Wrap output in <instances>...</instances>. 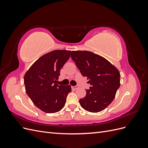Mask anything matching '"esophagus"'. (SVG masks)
<instances>
[{
	"instance_id": "34e87169",
	"label": "esophagus",
	"mask_w": 148,
	"mask_h": 148,
	"mask_svg": "<svg viewBox=\"0 0 148 148\" xmlns=\"http://www.w3.org/2000/svg\"><path fill=\"white\" fill-rule=\"evenodd\" d=\"M78 88V86H71V88H72L73 89H77V88Z\"/></svg>"
}]
</instances>
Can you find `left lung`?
<instances>
[{"label":"left lung","instance_id":"1","mask_svg":"<svg viewBox=\"0 0 148 148\" xmlns=\"http://www.w3.org/2000/svg\"><path fill=\"white\" fill-rule=\"evenodd\" d=\"M71 57L91 84L86 89V96L79 100L80 105L90 112L105 109L113 101L120 87L119 71L105 58L89 51H72Z\"/></svg>","mask_w":148,"mask_h":148}]
</instances>
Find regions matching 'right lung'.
<instances>
[{
  "label": "right lung",
  "instance_id": "obj_1",
  "mask_svg": "<svg viewBox=\"0 0 148 148\" xmlns=\"http://www.w3.org/2000/svg\"><path fill=\"white\" fill-rule=\"evenodd\" d=\"M70 51L55 50L42 56L26 71L25 90L38 108L46 113H56L65 104L70 85H58L60 69L70 57Z\"/></svg>",
  "mask_w": 148,
  "mask_h": 148
}]
</instances>
